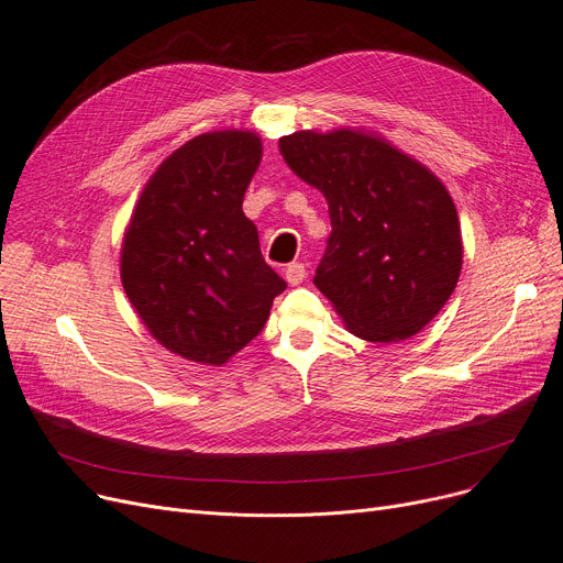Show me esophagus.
Returning a JSON list of instances; mask_svg holds the SVG:
<instances>
[{"label":"esophagus","mask_w":563,"mask_h":563,"mask_svg":"<svg viewBox=\"0 0 563 563\" xmlns=\"http://www.w3.org/2000/svg\"><path fill=\"white\" fill-rule=\"evenodd\" d=\"M306 276H308V272H306V266H303L301 262H291V264L285 266V280H287L289 285L303 283Z\"/></svg>","instance_id":"esophagus-1"}]
</instances>
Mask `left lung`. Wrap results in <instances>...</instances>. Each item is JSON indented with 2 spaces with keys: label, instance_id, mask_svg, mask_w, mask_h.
I'll use <instances>...</instances> for the list:
<instances>
[{
  "label": "left lung",
  "instance_id": "left-lung-1",
  "mask_svg": "<svg viewBox=\"0 0 563 563\" xmlns=\"http://www.w3.org/2000/svg\"><path fill=\"white\" fill-rule=\"evenodd\" d=\"M280 155L329 202L331 236L314 285L344 327L401 342L442 310L463 264L454 200L438 177L361 130L294 132Z\"/></svg>",
  "mask_w": 563,
  "mask_h": 563
}]
</instances>
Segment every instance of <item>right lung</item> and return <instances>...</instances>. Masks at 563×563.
<instances>
[{
  "label": "right lung",
  "mask_w": 563,
  "mask_h": 563,
  "mask_svg": "<svg viewBox=\"0 0 563 563\" xmlns=\"http://www.w3.org/2000/svg\"><path fill=\"white\" fill-rule=\"evenodd\" d=\"M260 159V136L249 130L194 136L159 164L130 219L128 299L151 335L191 363H228L287 287L242 210Z\"/></svg>",
  "instance_id": "right-lung-1"
}]
</instances>
